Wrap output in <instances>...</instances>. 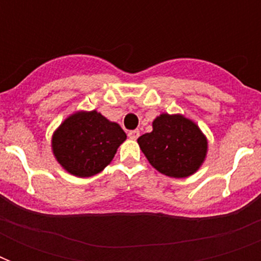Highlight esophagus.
<instances>
[{
    "label": "esophagus",
    "instance_id": "34e87169",
    "mask_svg": "<svg viewBox=\"0 0 261 261\" xmlns=\"http://www.w3.org/2000/svg\"><path fill=\"white\" fill-rule=\"evenodd\" d=\"M139 137V131L138 130H133V131H128V138L130 139H137Z\"/></svg>",
    "mask_w": 261,
    "mask_h": 261
}]
</instances>
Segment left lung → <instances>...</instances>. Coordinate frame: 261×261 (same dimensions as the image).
Wrapping results in <instances>:
<instances>
[{"mask_svg": "<svg viewBox=\"0 0 261 261\" xmlns=\"http://www.w3.org/2000/svg\"><path fill=\"white\" fill-rule=\"evenodd\" d=\"M139 147L147 161L169 177H188L198 171L207 153V139L192 120L182 115L163 114L153 131L141 135Z\"/></svg>", "mask_w": 261, "mask_h": 261, "instance_id": "1", "label": "left lung"}]
</instances>
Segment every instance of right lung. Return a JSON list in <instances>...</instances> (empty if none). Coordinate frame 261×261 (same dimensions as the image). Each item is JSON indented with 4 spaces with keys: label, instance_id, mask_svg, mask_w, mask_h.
<instances>
[{
    "label": "right lung",
    "instance_id": "right-lung-1",
    "mask_svg": "<svg viewBox=\"0 0 261 261\" xmlns=\"http://www.w3.org/2000/svg\"><path fill=\"white\" fill-rule=\"evenodd\" d=\"M126 138L118 123L110 122L96 111H83L69 116L55 131L53 151L69 173L89 177L112 161Z\"/></svg>",
    "mask_w": 261,
    "mask_h": 261
}]
</instances>
